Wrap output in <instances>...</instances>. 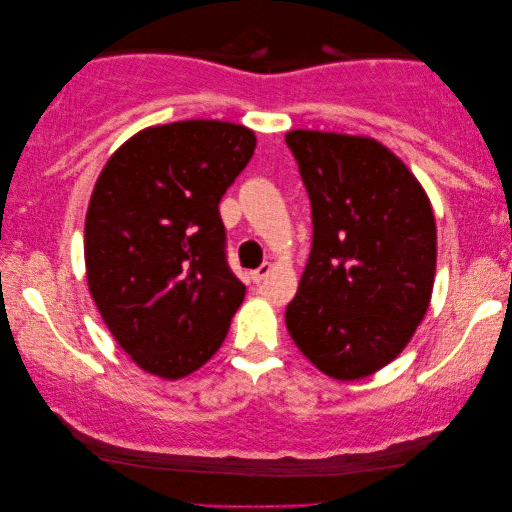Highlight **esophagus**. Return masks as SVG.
Returning a JSON list of instances; mask_svg holds the SVG:
<instances>
[{
	"label": "esophagus",
	"mask_w": 512,
	"mask_h": 512,
	"mask_svg": "<svg viewBox=\"0 0 512 512\" xmlns=\"http://www.w3.org/2000/svg\"><path fill=\"white\" fill-rule=\"evenodd\" d=\"M270 272H272V265H270V263H263L261 268H256L254 272H251V279H254V282L258 284V282H263V279L268 277Z\"/></svg>",
	"instance_id": "obj_1"
}]
</instances>
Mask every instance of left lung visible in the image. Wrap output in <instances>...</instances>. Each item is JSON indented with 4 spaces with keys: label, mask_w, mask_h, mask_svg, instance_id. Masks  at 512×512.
<instances>
[{
    "label": "left lung",
    "mask_w": 512,
    "mask_h": 512,
    "mask_svg": "<svg viewBox=\"0 0 512 512\" xmlns=\"http://www.w3.org/2000/svg\"><path fill=\"white\" fill-rule=\"evenodd\" d=\"M284 139L314 230L286 328L321 373L363 380L403 352L429 310L438 254L431 200L373 137L291 130Z\"/></svg>",
    "instance_id": "left-lung-1"
}]
</instances>
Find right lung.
<instances>
[{"mask_svg": "<svg viewBox=\"0 0 512 512\" xmlns=\"http://www.w3.org/2000/svg\"><path fill=\"white\" fill-rule=\"evenodd\" d=\"M254 149V130L237 123L151 125L95 181L83 230L88 291L144 373L181 380L226 340L247 289L226 263L219 202Z\"/></svg>", "mask_w": 512, "mask_h": 512, "instance_id": "1", "label": "right lung"}]
</instances>
